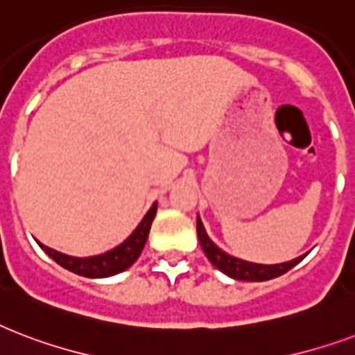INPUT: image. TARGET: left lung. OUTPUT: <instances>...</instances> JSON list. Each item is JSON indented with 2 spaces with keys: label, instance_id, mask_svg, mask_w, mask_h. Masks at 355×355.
I'll return each mask as SVG.
<instances>
[{
  "label": "left lung",
  "instance_id": "1",
  "mask_svg": "<svg viewBox=\"0 0 355 355\" xmlns=\"http://www.w3.org/2000/svg\"><path fill=\"white\" fill-rule=\"evenodd\" d=\"M196 232L198 239H200V244H202L203 254L207 255V259L213 263V265L218 268L220 272H224L226 276L233 277V279H243V282H266V279H272V277H277L285 274L287 270H291L293 266L298 265L306 255H300L293 261H287V263H279V265H259V263H248V261L237 259L233 255L226 254L224 250H220L216 246L211 239L207 237L205 233V227H203L200 216H198L196 222Z\"/></svg>",
  "mask_w": 355,
  "mask_h": 355
}]
</instances>
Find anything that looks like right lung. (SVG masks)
<instances>
[{"label": "right lung", "mask_w": 355, "mask_h": 355, "mask_svg": "<svg viewBox=\"0 0 355 355\" xmlns=\"http://www.w3.org/2000/svg\"><path fill=\"white\" fill-rule=\"evenodd\" d=\"M155 213H157V202L153 203L152 207H150V211L146 213V216H144L142 222L137 226V230H135L122 244H118L116 248H112L111 252H105V254L101 255H92V257H72V255L60 254L57 250L48 248V246H44L42 243L38 244H40V248H42L55 263H59L62 268L73 272V274H79V276L85 277L114 276L118 272L128 270L129 266L139 259L140 252H142V248H144V244H146L148 241V233H150L152 222L153 218H155Z\"/></svg>", "instance_id": "obj_1"}]
</instances>
